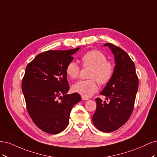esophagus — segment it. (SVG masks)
<instances>
[{
	"mask_svg": "<svg viewBox=\"0 0 157 157\" xmlns=\"http://www.w3.org/2000/svg\"><path fill=\"white\" fill-rule=\"evenodd\" d=\"M82 100H89V98H87V97H82Z\"/></svg>",
	"mask_w": 157,
	"mask_h": 157,
	"instance_id": "esophagus-1",
	"label": "esophagus"
}]
</instances>
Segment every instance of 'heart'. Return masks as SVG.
<instances>
[{
	"instance_id": "obj_1",
	"label": "heart",
	"mask_w": 157,
	"mask_h": 157,
	"mask_svg": "<svg viewBox=\"0 0 157 157\" xmlns=\"http://www.w3.org/2000/svg\"><path fill=\"white\" fill-rule=\"evenodd\" d=\"M83 67H91L87 80H80L72 86V90L85 97H89L98 89L97 82L104 85L112 78L114 67L112 63L108 61L105 55L98 50H90L82 57ZM80 68L75 61H70L66 68V72L71 79H76L79 74Z\"/></svg>"
}]
</instances>
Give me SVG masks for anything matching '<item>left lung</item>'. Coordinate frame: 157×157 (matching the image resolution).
<instances>
[{
  "mask_svg": "<svg viewBox=\"0 0 157 157\" xmlns=\"http://www.w3.org/2000/svg\"><path fill=\"white\" fill-rule=\"evenodd\" d=\"M114 55L115 66L109 82L100 93L106 101L96 98L97 109L93 115L95 127L104 132L117 130L128 121L134 109L136 93L138 89V78L134 62L124 50L108 43Z\"/></svg>",
  "mask_w": 157,
  "mask_h": 157,
  "instance_id": "1",
  "label": "left lung"
}]
</instances>
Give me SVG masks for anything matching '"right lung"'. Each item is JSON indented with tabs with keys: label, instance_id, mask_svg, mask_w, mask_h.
I'll return each mask as SVG.
<instances>
[{
	"label": "right lung",
	"instance_id": "obj_1",
	"mask_svg": "<svg viewBox=\"0 0 157 157\" xmlns=\"http://www.w3.org/2000/svg\"><path fill=\"white\" fill-rule=\"evenodd\" d=\"M79 49L45 52L25 69L21 88L27 111L45 132L57 134L67 128L73 106L82 100L76 93L67 94L70 87L66 72L72 55Z\"/></svg>",
	"mask_w": 157,
	"mask_h": 157
}]
</instances>
